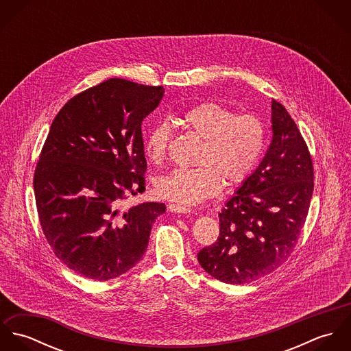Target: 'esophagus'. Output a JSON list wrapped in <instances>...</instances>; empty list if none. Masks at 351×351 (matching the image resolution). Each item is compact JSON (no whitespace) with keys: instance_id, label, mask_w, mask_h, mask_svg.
I'll return each instance as SVG.
<instances>
[{"instance_id":"obj_1","label":"esophagus","mask_w":351,"mask_h":351,"mask_svg":"<svg viewBox=\"0 0 351 351\" xmlns=\"http://www.w3.org/2000/svg\"><path fill=\"white\" fill-rule=\"evenodd\" d=\"M169 210L174 212V213H192L193 212L191 208L180 205V204H170L169 205Z\"/></svg>"}]
</instances>
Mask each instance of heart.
I'll return each mask as SVG.
<instances>
[{
  "label": "heart",
  "instance_id": "b5f03b06",
  "mask_svg": "<svg viewBox=\"0 0 351 351\" xmlns=\"http://www.w3.org/2000/svg\"><path fill=\"white\" fill-rule=\"evenodd\" d=\"M178 123L201 141L197 167L174 169L155 182L156 193L180 205H196L213 197L221 188L242 184L250 177L266 143L263 121L252 113L204 101L186 109ZM171 136L169 121L156 123L146 136L147 158L159 163L166 156Z\"/></svg>",
  "mask_w": 351,
  "mask_h": 351
}]
</instances>
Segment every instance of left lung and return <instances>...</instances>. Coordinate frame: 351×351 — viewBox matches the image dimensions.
Instances as JSON below:
<instances>
[{"instance_id": "obj_1", "label": "left lung", "mask_w": 351, "mask_h": 351, "mask_svg": "<svg viewBox=\"0 0 351 351\" xmlns=\"http://www.w3.org/2000/svg\"><path fill=\"white\" fill-rule=\"evenodd\" d=\"M271 131L263 159L219 213L217 241L197 254L201 267L226 284H247L281 266L308 215L312 159L296 123L276 100Z\"/></svg>"}]
</instances>
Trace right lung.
I'll return each mask as SVG.
<instances>
[{
	"instance_id": "add662e5",
	"label": "right lung",
	"mask_w": 351,
	"mask_h": 351,
	"mask_svg": "<svg viewBox=\"0 0 351 351\" xmlns=\"http://www.w3.org/2000/svg\"><path fill=\"white\" fill-rule=\"evenodd\" d=\"M163 93L110 78L67 101L51 124L34 177L38 215L55 255L84 277L106 281L132 269L166 210L163 202L120 209L145 192L142 123Z\"/></svg>"
}]
</instances>
